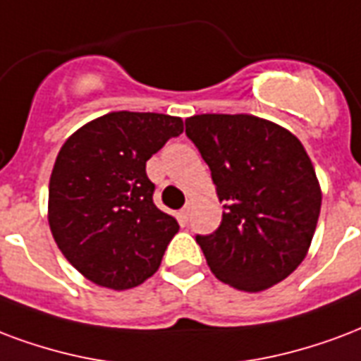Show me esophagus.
I'll return each mask as SVG.
<instances>
[{
  "label": "esophagus",
  "mask_w": 361,
  "mask_h": 361,
  "mask_svg": "<svg viewBox=\"0 0 361 361\" xmlns=\"http://www.w3.org/2000/svg\"><path fill=\"white\" fill-rule=\"evenodd\" d=\"M191 208H193V202H191V201L185 202V207H183V208H181V210H180L181 220H183V221H188V220H189V214H191Z\"/></svg>",
  "instance_id": "obj_1"
}]
</instances>
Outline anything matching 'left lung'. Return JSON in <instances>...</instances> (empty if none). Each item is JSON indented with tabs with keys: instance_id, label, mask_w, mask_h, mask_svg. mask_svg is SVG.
Returning a JSON list of instances; mask_svg holds the SVG:
<instances>
[{
	"instance_id": "obj_1",
	"label": "left lung",
	"mask_w": 361,
	"mask_h": 361,
	"mask_svg": "<svg viewBox=\"0 0 361 361\" xmlns=\"http://www.w3.org/2000/svg\"><path fill=\"white\" fill-rule=\"evenodd\" d=\"M185 133L224 202L220 228L197 235L220 281L269 289L302 262L316 231L322 188L306 149L283 126L252 114H195Z\"/></svg>"
}]
</instances>
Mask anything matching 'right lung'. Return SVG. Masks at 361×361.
<instances>
[{"label": "right lung", "mask_w": 361, "mask_h": 361, "mask_svg": "<svg viewBox=\"0 0 361 361\" xmlns=\"http://www.w3.org/2000/svg\"><path fill=\"white\" fill-rule=\"evenodd\" d=\"M181 132L180 116L116 111L78 128L61 147L47 220L59 250L85 279L126 290L159 269L180 226L154 207L145 164Z\"/></svg>", "instance_id": "add662e5"}]
</instances>
